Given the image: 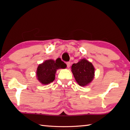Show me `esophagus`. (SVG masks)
<instances>
[{
    "label": "esophagus",
    "mask_w": 130,
    "mask_h": 130,
    "mask_svg": "<svg viewBox=\"0 0 130 130\" xmlns=\"http://www.w3.org/2000/svg\"><path fill=\"white\" fill-rule=\"evenodd\" d=\"M67 67L69 68H70V62H67Z\"/></svg>",
    "instance_id": "1"
}]
</instances>
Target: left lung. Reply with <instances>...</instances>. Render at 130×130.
<instances>
[{
  "instance_id": "obj_1",
  "label": "left lung",
  "mask_w": 130,
  "mask_h": 130,
  "mask_svg": "<svg viewBox=\"0 0 130 130\" xmlns=\"http://www.w3.org/2000/svg\"><path fill=\"white\" fill-rule=\"evenodd\" d=\"M72 72L77 83L80 86H86L93 80L94 76V68L91 62L81 59L77 63L72 66Z\"/></svg>"
}]
</instances>
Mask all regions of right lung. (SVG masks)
Here are the masks:
<instances>
[{"instance_id": "1", "label": "right lung", "mask_w": 130, "mask_h": 130, "mask_svg": "<svg viewBox=\"0 0 130 130\" xmlns=\"http://www.w3.org/2000/svg\"><path fill=\"white\" fill-rule=\"evenodd\" d=\"M67 65L59 58L56 61L46 60L37 68L36 72L37 79L43 85L48 84L54 80L57 69H65Z\"/></svg>"}]
</instances>
